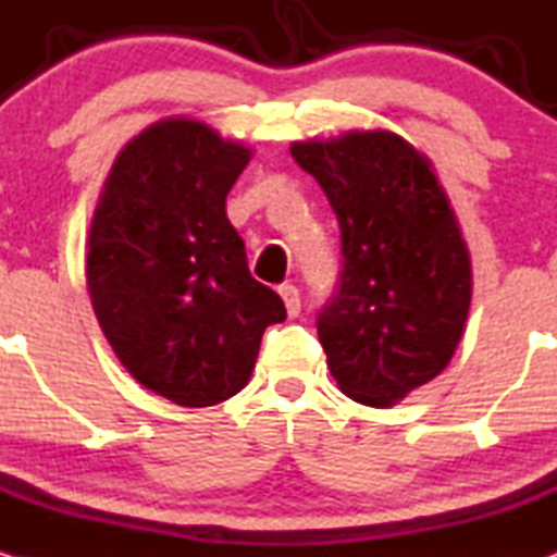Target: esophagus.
<instances>
[{"instance_id": "obj_1", "label": "esophagus", "mask_w": 557, "mask_h": 557, "mask_svg": "<svg viewBox=\"0 0 557 557\" xmlns=\"http://www.w3.org/2000/svg\"><path fill=\"white\" fill-rule=\"evenodd\" d=\"M278 294H281V299H284V305H286V315L297 318L299 310H302V299H299L297 286H294V284H281L278 286Z\"/></svg>"}]
</instances>
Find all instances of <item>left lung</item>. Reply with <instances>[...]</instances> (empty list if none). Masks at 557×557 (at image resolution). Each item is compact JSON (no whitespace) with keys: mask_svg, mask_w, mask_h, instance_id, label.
<instances>
[{"mask_svg":"<svg viewBox=\"0 0 557 557\" xmlns=\"http://www.w3.org/2000/svg\"><path fill=\"white\" fill-rule=\"evenodd\" d=\"M329 195L344 271L318 315L338 388L394 407L448 368L472 305V258L433 161L391 129L294 140Z\"/></svg>","mask_w":557,"mask_h":557,"instance_id":"1","label":"left lung"}]
</instances>
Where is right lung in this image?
Here are the masks:
<instances>
[{
	"label": "right lung",
	"instance_id": "1",
	"mask_svg": "<svg viewBox=\"0 0 557 557\" xmlns=\"http://www.w3.org/2000/svg\"><path fill=\"white\" fill-rule=\"evenodd\" d=\"M250 159V146L206 122L166 116L120 150L90 221L85 281L98 325L124 370L180 407L239 394L263 331L286 318L226 219Z\"/></svg>",
	"mask_w": 557,
	"mask_h": 557
}]
</instances>
